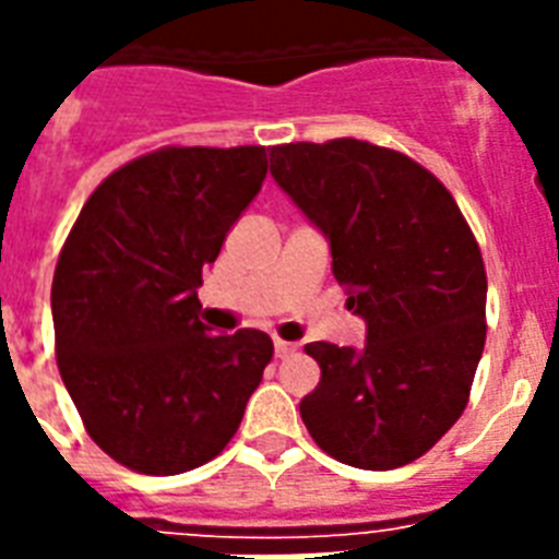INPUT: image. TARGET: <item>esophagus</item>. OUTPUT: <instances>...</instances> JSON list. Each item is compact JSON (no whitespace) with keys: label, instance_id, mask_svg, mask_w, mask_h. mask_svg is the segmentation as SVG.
<instances>
[{"label":"esophagus","instance_id":"obj_1","mask_svg":"<svg viewBox=\"0 0 559 559\" xmlns=\"http://www.w3.org/2000/svg\"><path fill=\"white\" fill-rule=\"evenodd\" d=\"M296 345H293V342H284V340H275V357L278 359H287V357H293V354H296Z\"/></svg>","mask_w":559,"mask_h":559}]
</instances>
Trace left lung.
Returning <instances> with one entry per match:
<instances>
[{
  "instance_id": "1",
  "label": "left lung",
  "mask_w": 559,
  "mask_h": 559,
  "mask_svg": "<svg viewBox=\"0 0 559 559\" xmlns=\"http://www.w3.org/2000/svg\"><path fill=\"white\" fill-rule=\"evenodd\" d=\"M270 174L331 243L366 345L310 342L322 380L301 420L328 455L394 469L441 441L467 406L485 350L487 275L452 193L389 147L278 144Z\"/></svg>"
}]
</instances>
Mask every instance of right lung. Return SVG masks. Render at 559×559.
<instances>
[{
	"label": "right lung",
	"mask_w": 559,
	"mask_h": 559,
	"mask_svg": "<svg viewBox=\"0 0 559 559\" xmlns=\"http://www.w3.org/2000/svg\"><path fill=\"white\" fill-rule=\"evenodd\" d=\"M266 179V147H162L109 174L78 214L51 284L57 368L118 464L177 476L223 452L272 340L200 322L202 270Z\"/></svg>",
	"instance_id": "add662e5"
}]
</instances>
